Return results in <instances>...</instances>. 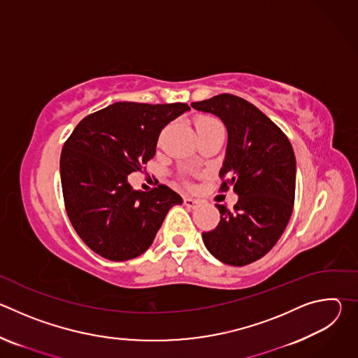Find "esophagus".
I'll use <instances>...</instances> for the list:
<instances>
[{
  "label": "esophagus",
  "mask_w": 358,
  "mask_h": 358,
  "mask_svg": "<svg viewBox=\"0 0 358 358\" xmlns=\"http://www.w3.org/2000/svg\"><path fill=\"white\" fill-rule=\"evenodd\" d=\"M198 203H199L198 199H194V198H189V196L184 198V206L188 207V208H196Z\"/></svg>",
  "instance_id": "34e87169"
}]
</instances>
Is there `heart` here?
<instances>
[{
    "label": "heart",
    "mask_w": 358,
    "mask_h": 358,
    "mask_svg": "<svg viewBox=\"0 0 358 358\" xmlns=\"http://www.w3.org/2000/svg\"><path fill=\"white\" fill-rule=\"evenodd\" d=\"M214 126H221V123L217 119L211 117V116H198L195 119L196 131L206 130V129H210V127H214Z\"/></svg>",
    "instance_id": "obj_1"
}]
</instances>
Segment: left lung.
<instances>
[{
	"mask_svg": "<svg viewBox=\"0 0 358 358\" xmlns=\"http://www.w3.org/2000/svg\"><path fill=\"white\" fill-rule=\"evenodd\" d=\"M191 106L224 122L228 144L220 191L232 187L238 195L232 210L215 203L220 224L202 232V241L218 261L249 265L275 246L290 220L296 188L292 144L265 113L242 97L222 93Z\"/></svg>",
	"mask_w": 358,
	"mask_h": 358,
	"instance_id": "8db88e82",
	"label": "left lung"
}]
</instances>
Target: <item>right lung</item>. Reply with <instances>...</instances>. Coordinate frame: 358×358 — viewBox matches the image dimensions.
I'll return each mask as SVG.
<instances>
[{
    "label": "right lung",
    "instance_id": "add662e5",
    "mask_svg": "<svg viewBox=\"0 0 358 358\" xmlns=\"http://www.w3.org/2000/svg\"><path fill=\"white\" fill-rule=\"evenodd\" d=\"M185 103L119 101L86 116L65 141L61 181L68 217L80 239L109 261H129L155 241L182 198L164 184L148 192L127 181L156 155L162 130Z\"/></svg>",
    "mask_w": 358,
    "mask_h": 358
}]
</instances>
